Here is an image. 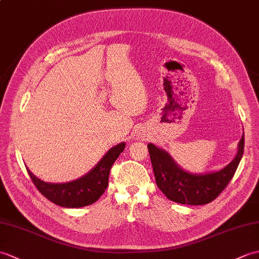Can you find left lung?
<instances>
[{
    "label": "left lung",
    "mask_w": 259,
    "mask_h": 259,
    "mask_svg": "<svg viewBox=\"0 0 259 259\" xmlns=\"http://www.w3.org/2000/svg\"><path fill=\"white\" fill-rule=\"evenodd\" d=\"M150 159L158 188L169 200L186 205H204L218 197L230 183L244 153V134L237 153L223 169L208 173H191L183 170L165 150L148 144Z\"/></svg>",
    "instance_id": "8db88e82"
}]
</instances>
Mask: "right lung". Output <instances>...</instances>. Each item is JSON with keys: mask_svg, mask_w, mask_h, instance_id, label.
I'll list each match as a JSON object with an SVG mask.
<instances>
[{"mask_svg": "<svg viewBox=\"0 0 259 259\" xmlns=\"http://www.w3.org/2000/svg\"><path fill=\"white\" fill-rule=\"evenodd\" d=\"M124 147V142L112 147L88 173L70 182L50 183L41 181L28 170V167L26 169L37 190L54 204L67 208L87 206L104 194L108 186L111 166Z\"/></svg>", "mask_w": 259, "mask_h": 259, "instance_id": "add662e5", "label": "right lung"}]
</instances>
